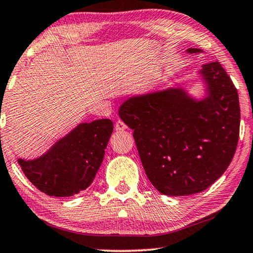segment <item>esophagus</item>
Returning <instances> with one entry per match:
<instances>
[{"label": "esophagus", "mask_w": 253, "mask_h": 253, "mask_svg": "<svg viewBox=\"0 0 253 253\" xmlns=\"http://www.w3.org/2000/svg\"><path fill=\"white\" fill-rule=\"evenodd\" d=\"M126 124L123 122V121H121V120H119L116 122V124H115V130L116 131H123V130H126Z\"/></svg>", "instance_id": "obj_1"}]
</instances>
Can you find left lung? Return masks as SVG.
Segmentation results:
<instances>
[{"mask_svg": "<svg viewBox=\"0 0 253 253\" xmlns=\"http://www.w3.org/2000/svg\"><path fill=\"white\" fill-rule=\"evenodd\" d=\"M189 48L188 53H200ZM207 96L195 100L184 89L132 96L120 116L133 130L148 179L159 192L188 196L202 192L226 171L240 137L238 93L220 62L203 65Z\"/></svg>", "mask_w": 253, "mask_h": 253, "instance_id": "left-lung-1", "label": "left lung"}]
</instances>
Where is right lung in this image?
Wrapping results in <instances>:
<instances>
[{"label":"right lung","instance_id":"1","mask_svg":"<svg viewBox=\"0 0 253 253\" xmlns=\"http://www.w3.org/2000/svg\"><path fill=\"white\" fill-rule=\"evenodd\" d=\"M114 126L108 119L82 123L42 157L18 164L30 182L50 197L77 195L92 184Z\"/></svg>","mask_w":253,"mask_h":253}]
</instances>
